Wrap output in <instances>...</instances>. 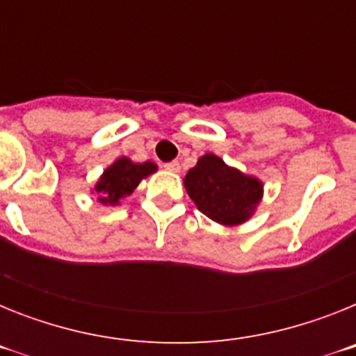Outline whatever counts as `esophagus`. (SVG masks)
Returning a JSON list of instances; mask_svg holds the SVG:
<instances>
[{
	"label": "esophagus",
	"mask_w": 356,
	"mask_h": 356,
	"mask_svg": "<svg viewBox=\"0 0 356 356\" xmlns=\"http://www.w3.org/2000/svg\"><path fill=\"white\" fill-rule=\"evenodd\" d=\"M163 168L168 169V171H171V172H180V162H176V160H172V162L163 163Z\"/></svg>",
	"instance_id": "1"
}]
</instances>
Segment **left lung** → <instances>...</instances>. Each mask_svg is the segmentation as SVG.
<instances>
[{
	"mask_svg": "<svg viewBox=\"0 0 356 356\" xmlns=\"http://www.w3.org/2000/svg\"><path fill=\"white\" fill-rule=\"evenodd\" d=\"M188 197L197 210L222 226H237L251 219L264 196V184L244 175L213 153L200 156L184 178Z\"/></svg>",
	"mask_w": 356,
	"mask_h": 356,
	"instance_id": "left-lung-1",
	"label": "left lung"
}]
</instances>
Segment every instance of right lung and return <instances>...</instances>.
Segmentation results:
<instances>
[{"mask_svg":"<svg viewBox=\"0 0 356 356\" xmlns=\"http://www.w3.org/2000/svg\"><path fill=\"white\" fill-rule=\"evenodd\" d=\"M155 162H134L128 156H121L112 165L103 171L97 184L94 185V193L102 205L115 207L127 196L134 193L137 185L156 171Z\"/></svg>","mask_w":356,"mask_h":356,"instance_id":"add662e5","label":"right lung"}]
</instances>
